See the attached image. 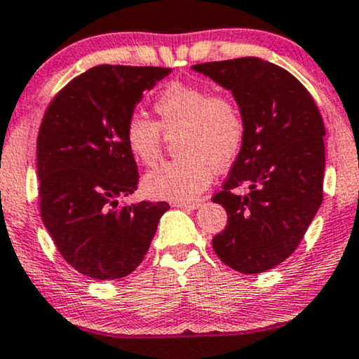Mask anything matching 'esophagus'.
<instances>
[{
  "mask_svg": "<svg viewBox=\"0 0 359 359\" xmlns=\"http://www.w3.org/2000/svg\"><path fill=\"white\" fill-rule=\"evenodd\" d=\"M198 205H201V201H192V202H174V207H177V209H184V210H196Z\"/></svg>",
  "mask_w": 359,
  "mask_h": 359,
  "instance_id": "34e87169",
  "label": "esophagus"
}]
</instances>
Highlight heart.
<instances>
[{"mask_svg": "<svg viewBox=\"0 0 359 359\" xmlns=\"http://www.w3.org/2000/svg\"><path fill=\"white\" fill-rule=\"evenodd\" d=\"M161 122L132 115L125 125L130 152L145 165H154L162 152L163 132L177 137V154L144 179L150 197L175 202L194 201L212 180V172L231 165L244 142V118L234 97L210 93L192 83H170L155 100Z\"/></svg>", "mask_w": 359, "mask_h": 359, "instance_id": "obj_1", "label": "heart"}]
</instances>
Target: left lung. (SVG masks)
<instances>
[{"label":"left lung","instance_id":"left-lung-1","mask_svg":"<svg viewBox=\"0 0 359 359\" xmlns=\"http://www.w3.org/2000/svg\"><path fill=\"white\" fill-rule=\"evenodd\" d=\"M192 70L229 90L244 118L243 147L212 197L227 212L212 248L239 273H264L294 252L321 205L325 123L308 90L278 65L245 56Z\"/></svg>","mask_w":359,"mask_h":359}]
</instances>
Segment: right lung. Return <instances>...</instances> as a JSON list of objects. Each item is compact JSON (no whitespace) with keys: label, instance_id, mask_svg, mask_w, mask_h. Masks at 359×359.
Here are the masks:
<instances>
[{"label":"right lung","instance_id":"right-lung-1","mask_svg":"<svg viewBox=\"0 0 359 359\" xmlns=\"http://www.w3.org/2000/svg\"><path fill=\"white\" fill-rule=\"evenodd\" d=\"M172 68L98 65L72 80L46 110L36 140L40 209L60 254L93 279L137 269L167 202L120 205L137 191L125 125L144 92Z\"/></svg>","mask_w":359,"mask_h":359}]
</instances>
